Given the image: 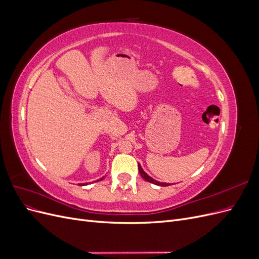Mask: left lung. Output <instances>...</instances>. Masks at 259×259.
Instances as JSON below:
<instances>
[{"mask_svg":"<svg viewBox=\"0 0 259 259\" xmlns=\"http://www.w3.org/2000/svg\"><path fill=\"white\" fill-rule=\"evenodd\" d=\"M138 169H139V174L142 175V177L145 179V180H147V182H149V183H151V184H154V185H158V186H161V187H166V186H169L170 184H166V183H160V182H158V180H155V179H153L152 177H150L149 176L146 171L143 169V167L140 166V164H138Z\"/></svg>","mask_w":259,"mask_h":259,"instance_id":"1","label":"left lung"}]
</instances>
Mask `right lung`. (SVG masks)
Returning <instances> with one entry per match:
<instances>
[{"label":"right lung","mask_w":259,"mask_h":259,"mask_svg":"<svg viewBox=\"0 0 259 259\" xmlns=\"http://www.w3.org/2000/svg\"><path fill=\"white\" fill-rule=\"evenodd\" d=\"M104 178H105V177H101L100 180H103ZM98 182H99V179H98ZM79 185H80V186H85V185H88V184H79Z\"/></svg>","instance_id":"right-lung-1"}]
</instances>
